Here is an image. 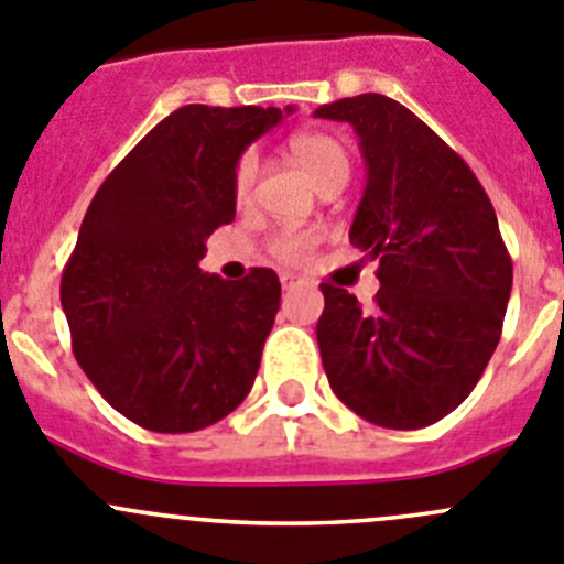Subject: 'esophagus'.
<instances>
[{"label": "esophagus", "mask_w": 564, "mask_h": 564, "mask_svg": "<svg viewBox=\"0 0 564 564\" xmlns=\"http://www.w3.org/2000/svg\"><path fill=\"white\" fill-rule=\"evenodd\" d=\"M279 282H282V288H285V291H293V288L302 285L305 279H299L296 273H282V276H279Z\"/></svg>", "instance_id": "obj_1"}]
</instances>
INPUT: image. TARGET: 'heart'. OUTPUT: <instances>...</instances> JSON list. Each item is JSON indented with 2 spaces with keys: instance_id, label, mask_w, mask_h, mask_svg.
Masks as SVG:
<instances>
[{
  "instance_id": "1",
  "label": "heart",
  "mask_w": 564,
  "mask_h": 564,
  "mask_svg": "<svg viewBox=\"0 0 564 564\" xmlns=\"http://www.w3.org/2000/svg\"><path fill=\"white\" fill-rule=\"evenodd\" d=\"M293 161L305 169L307 177L316 183L318 192H330V188H341L350 177V154L341 147V141H336L333 134L325 132H296L288 141ZM259 177V158L257 152H242L234 163L231 172V194L239 206H246L251 200L253 186H257ZM313 234L311 231H296V228H288V231H279L276 237L268 242V251L271 257H276L279 262H305L313 251Z\"/></svg>"
}]
</instances>
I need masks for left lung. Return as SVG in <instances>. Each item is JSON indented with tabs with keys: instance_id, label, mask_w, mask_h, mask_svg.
<instances>
[{
	"instance_id": "left-lung-1",
	"label": "left lung",
	"mask_w": 564,
	"mask_h": 564,
	"mask_svg": "<svg viewBox=\"0 0 564 564\" xmlns=\"http://www.w3.org/2000/svg\"><path fill=\"white\" fill-rule=\"evenodd\" d=\"M361 141L367 188L350 242L378 259L376 305L325 282L316 338L338 401L421 430L475 390L500 341L511 257L486 188L415 112L378 93L325 104Z\"/></svg>"
}]
</instances>
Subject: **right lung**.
Segmentation results:
<instances>
[{"instance_id": "obj_1", "label": "right lung", "mask_w": 564, "mask_h": 564, "mask_svg": "<svg viewBox=\"0 0 564 564\" xmlns=\"http://www.w3.org/2000/svg\"><path fill=\"white\" fill-rule=\"evenodd\" d=\"M276 107L174 109L123 158L84 214L62 273L73 352L112 410L152 432H197L251 392L279 311V276L200 271L206 237L237 214L242 149Z\"/></svg>"}]
</instances>
